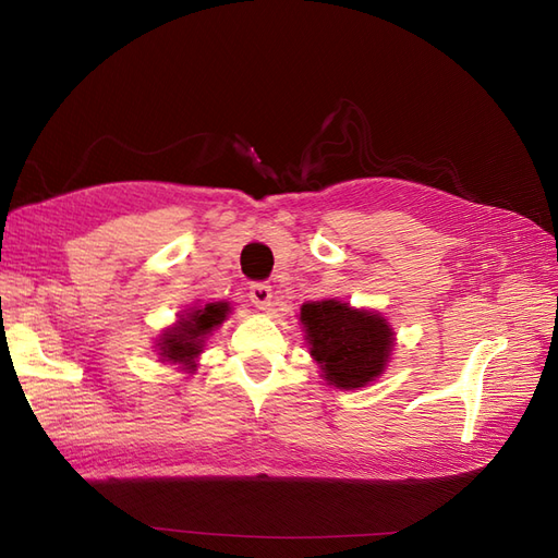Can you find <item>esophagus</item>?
I'll return each instance as SVG.
<instances>
[{
  "instance_id": "34e87169",
  "label": "esophagus",
  "mask_w": 558,
  "mask_h": 558,
  "mask_svg": "<svg viewBox=\"0 0 558 558\" xmlns=\"http://www.w3.org/2000/svg\"><path fill=\"white\" fill-rule=\"evenodd\" d=\"M248 298L258 310H267L272 305V289L267 283H253L248 289Z\"/></svg>"
}]
</instances>
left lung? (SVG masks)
Listing matches in <instances>:
<instances>
[{
  "label": "left lung",
  "mask_w": 558,
  "mask_h": 558,
  "mask_svg": "<svg viewBox=\"0 0 558 558\" xmlns=\"http://www.w3.org/2000/svg\"><path fill=\"white\" fill-rule=\"evenodd\" d=\"M300 324L324 379L347 391L375 381L396 342L384 316L340 300L307 302L300 310Z\"/></svg>",
  "instance_id": "left-lung-1"
}]
</instances>
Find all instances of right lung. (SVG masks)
<instances>
[{
	"instance_id": "right-lung-1",
	"label": "right lung",
	"mask_w": 558,
	"mask_h": 558,
	"mask_svg": "<svg viewBox=\"0 0 558 558\" xmlns=\"http://www.w3.org/2000/svg\"><path fill=\"white\" fill-rule=\"evenodd\" d=\"M230 312L228 302H209L205 307H193L189 314L181 316L172 328L160 335V356L167 363H179L185 369H195V359L205 347L207 335L216 326H221Z\"/></svg>"
}]
</instances>
